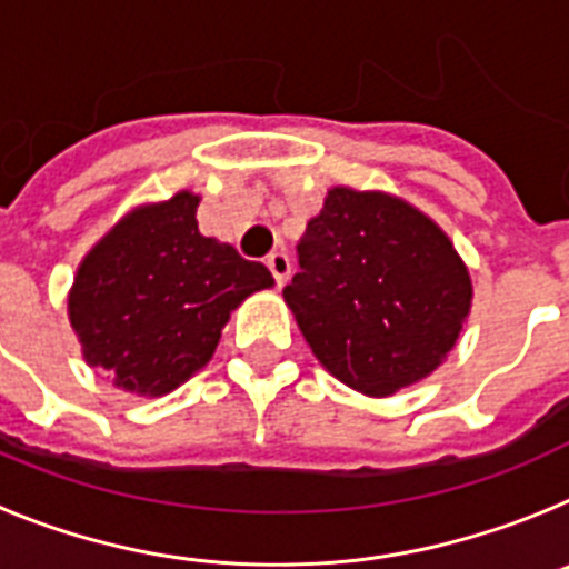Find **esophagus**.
I'll use <instances>...</instances> for the list:
<instances>
[{
    "instance_id": "34e87169",
    "label": "esophagus",
    "mask_w": 569,
    "mask_h": 569,
    "mask_svg": "<svg viewBox=\"0 0 569 569\" xmlns=\"http://www.w3.org/2000/svg\"><path fill=\"white\" fill-rule=\"evenodd\" d=\"M264 264H268V270L273 273V279H276V284H279V288L290 279V256L288 253L276 250V253L268 256V261H264Z\"/></svg>"
}]
</instances>
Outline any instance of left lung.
I'll return each mask as SVG.
<instances>
[{"label": "left lung", "instance_id": "1", "mask_svg": "<svg viewBox=\"0 0 569 569\" xmlns=\"http://www.w3.org/2000/svg\"><path fill=\"white\" fill-rule=\"evenodd\" d=\"M284 301L316 359L347 387L390 396L433 373L472 288L450 239L387 193L333 188L299 241Z\"/></svg>", "mask_w": 569, "mask_h": 569}]
</instances>
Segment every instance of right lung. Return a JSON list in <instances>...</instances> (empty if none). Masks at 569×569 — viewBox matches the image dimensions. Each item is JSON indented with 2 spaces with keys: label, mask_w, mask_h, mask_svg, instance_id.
I'll use <instances>...</instances> for the list:
<instances>
[{
  "label": "right lung",
  "mask_w": 569,
  "mask_h": 569,
  "mask_svg": "<svg viewBox=\"0 0 569 569\" xmlns=\"http://www.w3.org/2000/svg\"><path fill=\"white\" fill-rule=\"evenodd\" d=\"M199 196L130 213L82 261L68 301L84 359L124 390L170 393L208 365L230 310L273 284L259 261L199 233Z\"/></svg>",
  "instance_id": "1"
}]
</instances>
